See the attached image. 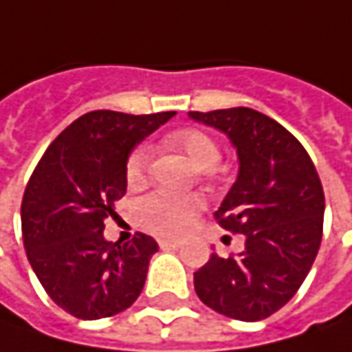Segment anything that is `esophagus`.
Wrapping results in <instances>:
<instances>
[{
	"label": "esophagus",
	"instance_id": "1",
	"mask_svg": "<svg viewBox=\"0 0 352 352\" xmlns=\"http://www.w3.org/2000/svg\"><path fill=\"white\" fill-rule=\"evenodd\" d=\"M158 245H160V249L162 250H170V249H180V241H172V239H160L158 241Z\"/></svg>",
	"mask_w": 352,
	"mask_h": 352
}]
</instances>
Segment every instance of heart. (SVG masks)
<instances>
[{
	"label": "heart",
	"mask_w": 352,
	"mask_h": 352,
	"mask_svg": "<svg viewBox=\"0 0 352 352\" xmlns=\"http://www.w3.org/2000/svg\"><path fill=\"white\" fill-rule=\"evenodd\" d=\"M164 142L170 148L180 151L196 170H208L215 166L221 156L217 141L201 129H182L170 133ZM151 160L153 156L148 146L139 144L137 148H133L125 166V176L131 186H141L146 180ZM204 206H206L204 199L196 194L180 196V194L158 190L139 201L137 219L142 229L155 235L182 236L194 227Z\"/></svg>",
	"instance_id": "heart-1"
}]
</instances>
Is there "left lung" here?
<instances>
[{
	"label": "left lung",
	"mask_w": 352,
	"mask_h": 352,
	"mask_svg": "<svg viewBox=\"0 0 352 352\" xmlns=\"http://www.w3.org/2000/svg\"><path fill=\"white\" fill-rule=\"evenodd\" d=\"M190 117L223 131L236 146L239 176L215 219L245 235L241 254L213 252L194 272V288L221 316L261 321L296 296L318 256L323 186L302 142L261 111L231 107Z\"/></svg>",
	"instance_id": "8db88e82"
}]
</instances>
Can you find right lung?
<instances>
[{"label":"right lung","mask_w":352,"mask_h":352,"mask_svg":"<svg viewBox=\"0 0 352 352\" xmlns=\"http://www.w3.org/2000/svg\"><path fill=\"white\" fill-rule=\"evenodd\" d=\"M172 116L89 111L48 144L27 182L21 204L27 258L50 300L74 318H111L141 294L156 241L137 233L109 243L103 221L127 192L129 153Z\"/></svg>","instance_id":"1"}]
</instances>
